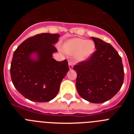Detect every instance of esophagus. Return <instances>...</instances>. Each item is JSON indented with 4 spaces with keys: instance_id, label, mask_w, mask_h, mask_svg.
<instances>
[{
    "instance_id": "34e87169",
    "label": "esophagus",
    "mask_w": 134,
    "mask_h": 134,
    "mask_svg": "<svg viewBox=\"0 0 134 134\" xmlns=\"http://www.w3.org/2000/svg\"><path fill=\"white\" fill-rule=\"evenodd\" d=\"M68 66H69L70 70H72L73 68V63L72 62H68Z\"/></svg>"
}]
</instances>
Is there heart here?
Listing matches in <instances>:
<instances>
[{
	"label": "heart",
	"mask_w": 134,
	"mask_h": 134,
	"mask_svg": "<svg viewBox=\"0 0 134 134\" xmlns=\"http://www.w3.org/2000/svg\"><path fill=\"white\" fill-rule=\"evenodd\" d=\"M95 45L93 41L81 38L69 40L64 44V50L67 54L76 55L78 60H85L93 55Z\"/></svg>",
	"instance_id": "1"
}]
</instances>
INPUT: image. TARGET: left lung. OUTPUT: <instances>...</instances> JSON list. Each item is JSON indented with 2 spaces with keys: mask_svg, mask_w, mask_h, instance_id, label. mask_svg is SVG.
Instances as JSON below:
<instances>
[{
  "mask_svg": "<svg viewBox=\"0 0 134 134\" xmlns=\"http://www.w3.org/2000/svg\"><path fill=\"white\" fill-rule=\"evenodd\" d=\"M96 51L88 60L74 66L77 73L76 86L82 99L101 103L114 97L124 79L121 58L113 46L92 37Z\"/></svg>",
  "mask_w": 134,
  "mask_h": 134,
  "instance_id": "8db88e82",
  "label": "left lung"
}]
</instances>
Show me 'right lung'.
<instances>
[{
  "instance_id": "right-lung-1",
  "label": "right lung",
  "mask_w": 134,
  "mask_h": 134,
  "mask_svg": "<svg viewBox=\"0 0 134 134\" xmlns=\"http://www.w3.org/2000/svg\"><path fill=\"white\" fill-rule=\"evenodd\" d=\"M59 34H37L25 40L14 52L10 76L16 89L26 99L48 102L58 93L60 85L69 70L68 61H56L54 44ZM35 54V59L31 55Z\"/></svg>"
}]
</instances>
